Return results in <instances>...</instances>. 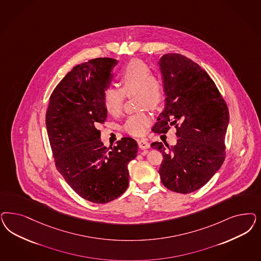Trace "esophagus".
I'll list each match as a JSON object with an SVG mask.
<instances>
[{
  "label": "esophagus",
  "mask_w": 261,
  "mask_h": 261,
  "mask_svg": "<svg viewBox=\"0 0 261 261\" xmlns=\"http://www.w3.org/2000/svg\"><path fill=\"white\" fill-rule=\"evenodd\" d=\"M138 146L140 149H149L150 148V143L146 139H140L138 141Z\"/></svg>",
  "instance_id": "esophagus-1"
}]
</instances>
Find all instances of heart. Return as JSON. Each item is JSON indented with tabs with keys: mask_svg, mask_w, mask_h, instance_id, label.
Masks as SVG:
<instances>
[{
	"mask_svg": "<svg viewBox=\"0 0 261 261\" xmlns=\"http://www.w3.org/2000/svg\"><path fill=\"white\" fill-rule=\"evenodd\" d=\"M121 89L109 87L103 92V103L111 115H118L123 109L125 95L136 94L139 108L155 109L164 97L163 83L156 74L140 59H132L120 73ZM151 118L147 112L128 116L123 129L129 135H140L150 125Z\"/></svg>",
	"mask_w": 261,
	"mask_h": 261,
	"instance_id": "heart-1",
	"label": "heart"
}]
</instances>
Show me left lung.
Returning a JSON list of instances; mask_svg holds the SVG:
<instances>
[{"instance_id":"left-lung-1","label":"left lung","mask_w":261,"mask_h":261,"mask_svg":"<svg viewBox=\"0 0 261 261\" xmlns=\"http://www.w3.org/2000/svg\"><path fill=\"white\" fill-rule=\"evenodd\" d=\"M159 65L165 107L152 132L167 133L175 126L178 139L175 146L153 142L151 147L163 155L159 171L163 185L174 192L191 193L205 185L225 160L228 109L211 76L193 60L166 54Z\"/></svg>"}]
</instances>
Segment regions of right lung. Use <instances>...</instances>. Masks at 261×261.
Wrapping results in <instances>:
<instances>
[{
    "instance_id": "obj_1",
    "label": "right lung",
    "mask_w": 261,
    "mask_h": 261,
    "mask_svg": "<svg viewBox=\"0 0 261 261\" xmlns=\"http://www.w3.org/2000/svg\"><path fill=\"white\" fill-rule=\"evenodd\" d=\"M116 59H91L73 68L50 97L46 127L59 173L82 198L107 203L128 186L129 161L137 142L123 137L110 150L96 127L108 117L103 92L110 87Z\"/></svg>"
}]
</instances>
